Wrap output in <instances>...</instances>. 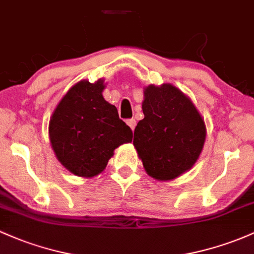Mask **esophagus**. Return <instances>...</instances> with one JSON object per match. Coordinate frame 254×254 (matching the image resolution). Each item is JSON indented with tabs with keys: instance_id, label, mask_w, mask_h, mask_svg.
<instances>
[{
	"instance_id": "34e87169",
	"label": "esophagus",
	"mask_w": 254,
	"mask_h": 254,
	"mask_svg": "<svg viewBox=\"0 0 254 254\" xmlns=\"http://www.w3.org/2000/svg\"><path fill=\"white\" fill-rule=\"evenodd\" d=\"M127 124L129 125L130 129H131L132 131H133V130H135V127H136V121H135V119H127Z\"/></svg>"
}]
</instances>
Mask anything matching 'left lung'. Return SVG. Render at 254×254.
I'll return each mask as SVG.
<instances>
[{
    "label": "left lung",
    "instance_id": "8db88e82",
    "mask_svg": "<svg viewBox=\"0 0 254 254\" xmlns=\"http://www.w3.org/2000/svg\"><path fill=\"white\" fill-rule=\"evenodd\" d=\"M144 118L133 131V146L150 177L174 180L193 168L206 138L201 114L172 84L144 88Z\"/></svg>",
    "mask_w": 254,
    "mask_h": 254
}]
</instances>
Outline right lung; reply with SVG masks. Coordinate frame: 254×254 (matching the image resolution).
I'll return each mask as SVG.
<instances>
[{
	"instance_id": "obj_1",
	"label": "right lung",
	"mask_w": 254,
	"mask_h": 254,
	"mask_svg": "<svg viewBox=\"0 0 254 254\" xmlns=\"http://www.w3.org/2000/svg\"><path fill=\"white\" fill-rule=\"evenodd\" d=\"M104 79L80 80L61 99L49 122V138L58 160L71 174L94 177L104 171L114 149L132 140L116 106L102 96Z\"/></svg>"
}]
</instances>
